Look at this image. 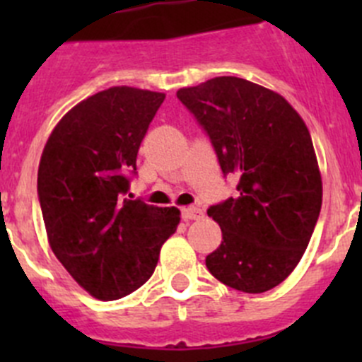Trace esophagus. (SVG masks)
Here are the masks:
<instances>
[{
  "mask_svg": "<svg viewBox=\"0 0 362 362\" xmlns=\"http://www.w3.org/2000/svg\"><path fill=\"white\" fill-rule=\"evenodd\" d=\"M202 217H203L202 208H196V206L182 208V218H184V221H196V218H202Z\"/></svg>",
  "mask_w": 362,
  "mask_h": 362,
  "instance_id": "obj_1",
  "label": "esophagus"
}]
</instances>
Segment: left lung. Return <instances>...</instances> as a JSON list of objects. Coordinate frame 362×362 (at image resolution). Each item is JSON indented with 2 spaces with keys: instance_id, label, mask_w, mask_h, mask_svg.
I'll return each mask as SVG.
<instances>
[{
  "instance_id": "8db88e82",
  "label": "left lung",
  "mask_w": 362,
  "mask_h": 362,
  "mask_svg": "<svg viewBox=\"0 0 362 362\" xmlns=\"http://www.w3.org/2000/svg\"><path fill=\"white\" fill-rule=\"evenodd\" d=\"M210 136L238 192L208 208L222 242L206 255L218 282L249 294L282 284L308 247L322 177L305 120L279 93L238 76L177 90Z\"/></svg>"
}]
</instances>
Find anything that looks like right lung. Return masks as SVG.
Listing matches in <instances>:
<instances>
[{"label":"right lung","mask_w":362,"mask_h":362,"mask_svg":"<svg viewBox=\"0 0 362 362\" xmlns=\"http://www.w3.org/2000/svg\"><path fill=\"white\" fill-rule=\"evenodd\" d=\"M166 94L117 86L69 110L38 166V198L54 255L93 298L113 301L144 286L180 210L126 199L136 156Z\"/></svg>","instance_id":"add662e5"}]
</instances>
